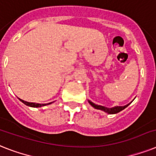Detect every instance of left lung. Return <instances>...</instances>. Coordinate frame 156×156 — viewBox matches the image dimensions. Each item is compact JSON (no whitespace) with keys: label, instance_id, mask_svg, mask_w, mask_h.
Wrapping results in <instances>:
<instances>
[{"label":"left lung","instance_id":"obj_1","mask_svg":"<svg viewBox=\"0 0 156 156\" xmlns=\"http://www.w3.org/2000/svg\"><path fill=\"white\" fill-rule=\"evenodd\" d=\"M88 102H89L90 104L92 106V107H94V108L97 109V110H101V111H104V112H106V113L107 114H110V115H113V114H117L119 113V112H120L121 111H122V110H124V109L126 108V107H127L130 105V103L127 105H125V106H123V107H119V106H117V107H111V108H108V107H103V106H101V105H97L95 104V103H94L93 102H91L90 100H88Z\"/></svg>","mask_w":156,"mask_h":156}]
</instances>
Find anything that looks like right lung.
I'll use <instances>...</instances> for the list:
<instances>
[{"instance_id":"add662e5","label":"right lung","mask_w":156,"mask_h":156,"mask_svg":"<svg viewBox=\"0 0 156 156\" xmlns=\"http://www.w3.org/2000/svg\"><path fill=\"white\" fill-rule=\"evenodd\" d=\"M19 100H20L21 102H23L24 104H25L26 106H28V107H44V106H46V105L51 104V103H53V102H49V103H46V104H40V103H35V102H25V101H24V100H22V99H20V98H19Z\"/></svg>"}]
</instances>
